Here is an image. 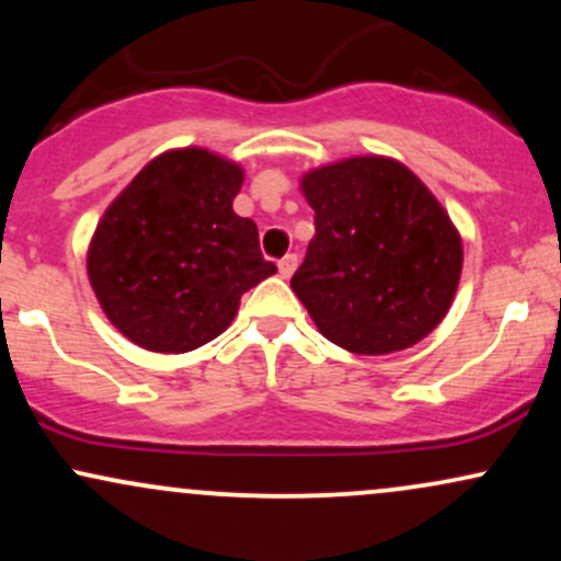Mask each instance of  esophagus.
<instances>
[{"label":"esophagus","mask_w":561,"mask_h":561,"mask_svg":"<svg viewBox=\"0 0 561 561\" xmlns=\"http://www.w3.org/2000/svg\"><path fill=\"white\" fill-rule=\"evenodd\" d=\"M295 268H298V255H295V253H289V255H285V259L279 261L282 279H289V276L295 274Z\"/></svg>","instance_id":"esophagus-1"}]
</instances>
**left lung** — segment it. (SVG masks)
<instances>
[{"label": "left lung", "instance_id": "obj_1", "mask_svg": "<svg viewBox=\"0 0 561 561\" xmlns=\"http://www.w3.org/2000/svg\"><path fill=\"white\" fill-rule=\"evenodd\" d=\"M317 214L293 293L317 330L358 356L427 337L459 287L465 248L433 192L401 160L356 156L302 173Z\"/></svg>", "mask_w": 561, "mask_h": 561}]
</instances>
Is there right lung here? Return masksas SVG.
<instances>
[{"instance_id":"1","label":"right lung","mask_w":561,"mask_h":561,"mask_svg":"<svg viewBox=\"0 0 561 561\" xmlns=\"http://www.w3.org/2000/svg\"><path fill=\"white\" fill-rule=\"evenodd\" d=\"M244 171L205 147L165 150L102 214L87 274L102 311L134 345L186 353L234 321L242 295L276 274L259 227L234 214Z\"/></svg>"}]
</instances>
